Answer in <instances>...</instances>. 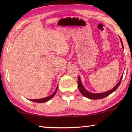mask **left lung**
<instances>
[{
  "label": "left lung",
  "mask_w": 132,
  "mask_h": 132,
  "mask_svg": "<svg viewBox=\"0 0 132 132\" xmlns=\"http://www.w3.org/2000/svg\"><path fill=\"white\" fill-rule=\"evenodd\" d=\"M120 41H121V44L122 45V47L123 48V45L122 43V41L121 38H120ZM123 76H122L121 77H120V79L119 80V81L118 82V83L116 85V86L113 87L112 89H111V90H109L108 91H106V92L105 93H91L88 92V91H87L86 89L84 88L81 82V80H80V78L79 76V78H78V81H77V84H78V87H79L80 92L81 93L82 95H83L84 97H86V98H88L89 99H91V100H98V99H102V98H104L105 97H107V96L109 95V94H111V93H112L113 91H115L118 88V87L119 86V85L120 84V82H121V80L122 79Z\"/></svg>",
  "instance_id": "obj_1"
}]
</instances>
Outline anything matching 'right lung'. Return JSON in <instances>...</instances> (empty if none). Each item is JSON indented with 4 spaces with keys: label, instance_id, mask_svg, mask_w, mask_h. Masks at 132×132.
Returning <instances> with one entry per match:
<instances>
[{
    "label": "right lung",
    "instance_id": "right-lung-1",
    "mask_svg": "<svg viewBox=\"0 0 132 132\" xmlns=\"http://www.w3.org/2000/svg\"><path fill=\"white\" fill-rule=\"evenodd\" d=\"M57 90V87L56 88V90L55 91V92L53 93L52 95L51 96H49L48 97H46V98H42V99H38V100H30V101H34L35 102H38V103H42V102H47L48 101H49L50 99H51L53 97H54V95L56 94V91Z\"/></svg>",
    "mask_w": 132,
    "mask_h": 132
}]
</instances>
